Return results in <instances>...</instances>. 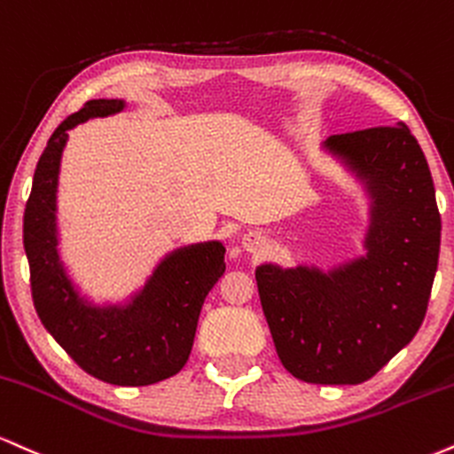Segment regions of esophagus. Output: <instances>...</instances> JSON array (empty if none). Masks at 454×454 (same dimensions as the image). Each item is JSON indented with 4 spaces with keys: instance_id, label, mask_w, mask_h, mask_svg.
Segmentation results:
<instances>
[{
    "instance_id": "34e87169",
    "label": "esophagus",
    "mask_w": 454,
    "mask_h": 454,
    "mask_svg": "<svg viewBox=\"0 0 454 454\" xmlns=\"http://www.w3.org/2000/svg\"><path fill=\"white\" fill-rule=\"evenodd\" d=\"M242 248L248 250V253H254V254L263 253V250L268 248V238H265L261 231L244 233V236H242Z\"/></svg>"
}]
</instances>
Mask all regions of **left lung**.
I'll return each mask as SVG.
<instances>
[{
	"label": "left lung",
	"mask_w": 454,
	"mask_h": 454,
	"mask_svg": "<svg viewBox=\"0 0 454 454\" xmlns=\"http://www.w3.org/2000/svg\"><path fill=\"white\" fill-rule=\"evenodd\" d=\"M323 148L370 200L364 248L329 270H254L276 353L312 385H359L410 344L427 312L442 221L434 178L403 122L340 133Z\"/></svg>",
	"instance_id": "left-lung-1"
}]
</instances>
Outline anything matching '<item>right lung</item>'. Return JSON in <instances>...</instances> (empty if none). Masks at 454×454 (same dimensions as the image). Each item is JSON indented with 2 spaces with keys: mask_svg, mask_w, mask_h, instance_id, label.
<instances>
[{
  "mask_svg": "<svg viewBox=\"0 0 454 454\" xmlns=\"http://www.w3.org/2000/svg\"><path fill=\"white\" fill-rule=\"evenodd\" d=\"M122 99H93L67 116L37 161L23 218V244L35 312L46 332L90 376L119 387H146L178 374L193 348L201 306L225 274L218 239L174 248L142 289L125 301L99 303L69 278L59 250L57 189L67 131L125 110Z\"/></svg>",
  "mask_w": 454,
  "mask_h": 454,
  "instance_id": "right-lung-1",
  "label": "right lung"
}]
</instances>
